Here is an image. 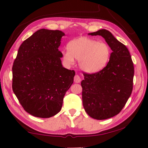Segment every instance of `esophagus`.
<instances>
[{
  "instance_id": "34e87169",
  "label": "esophagus",
  "mask_w": 148,
  "mask_h": 148,
  "mask_svg": "<svg viewBox=\"0 0 148 148\" xmlns=\"http://www.w3.org/2000/svg\"><path fill=\"white\" fill-rule=\"evenodd\" d=\"M74 81L75 83H79V82H81V78H80L79 75H77V74L75 75Z\"/></svg>"
}]
</instances>
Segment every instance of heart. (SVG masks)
Segmentation results:
<instances>
[{"mask_svg":"<svg viewBox=\"0 0 148 148\" xmlns=\"http://www.w3.org/2000/svg\"><path fill=\"white\" fill-rule=\"evenodd\" d=\"M67 50L62 52V58L68 64L78 59L82 71L89 74L99 72L104 69L111 57V49L106 43L81 36L70 41Z\"/></svg>","mask_w":148,"mask_h":148,"instance_id":"b5f03b06","label":"heart"}]
</instances>
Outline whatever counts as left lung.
Returning a JSON list of instances; mask_svg holds the SVG:
<instances>
[{"instance_id": "8db88e82", "label": "left lung", "mask_w": 148, "mask_h": 148, "mask_svg": "<svg viewBox=\"0 0 148 148\" xmlns=\"http://www.w3.org/2000/svg\"><path fill=\"white\" fill-rule=\"evenodd\" d=\"M88 34L103 37L112 50L106 67L97 73H84L81 82L87 114L95 119H106L118 114L131 96L134 65L127 47L109 31L101 29Z\"/></svg>"}]
</instances>
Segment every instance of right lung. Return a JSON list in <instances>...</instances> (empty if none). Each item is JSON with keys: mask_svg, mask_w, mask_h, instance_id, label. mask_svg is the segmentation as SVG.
<instances>
[{"mask_svg": "<svg viewBox=\"0 0 148 148\" xmlns=\"http://www.w3.org/2000/svg\"><path fill=\"white\" fill-rule=\"evenodd\" d=\"M64 33L40 29L20 46L12 67V89L24 110L49 118L61 111L66 92L73 84L74 71L62 66L59 51Z\"/></svg>", "mask_w": 148, "mask_h": 148, "instance_id": "obj_1", "label": "right lung"}]
</instances>
